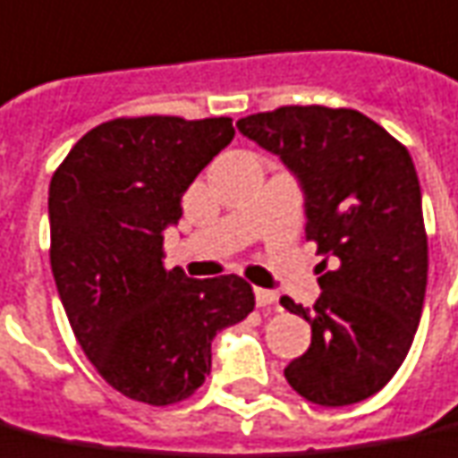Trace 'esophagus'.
Returning a JSON list of instances; mask_svg holds the SVG:
<instances>
[{"mask_svg":"<svg viewBox=\"0 0 458 458\" xmlns=\"http://www.w3.org/2000/svg\"><path fill=\"white\" fill-rule=\"evenodd\" d=\"M255 301L259 308H272V306H276L279 296H276V293L269 289H255Z\"/></svg>","mask_w":458,"mask_h":458,"instance_id":"obj_1","label":"esophagus"}]
</instances>
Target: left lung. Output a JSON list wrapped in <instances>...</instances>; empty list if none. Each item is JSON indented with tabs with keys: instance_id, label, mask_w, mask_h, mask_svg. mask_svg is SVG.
I'll return each mask as SVG.
<instances>
[{
	"instance_id": "obj_1",
	"label": "left lung",
	"mask_w": 458,
	"mask_h": 458,
	"mask_svg": "<svg viewBox=\"0 0 458 458\" xmlns=\"http://www.w3.org/2000/svg\"><path fill=\"white\" fill-rule=\"evenodd\" d=\"M238 131L296 177L306 240L325 255L313 310L281 298L313 330L284 376L315 405L367 401L408 357L425 303L428 235L412 157L352 108L281 106L240 118Z\"/></svg>"
}]
</instances>
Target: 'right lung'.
<instances>
[{
  "label": "right lung",
  "instance_id": "add662e5",
  "mask_svg": "<svg viewBox=\"0 0 458 458\" xmlns=\"http://www.w3.org/2000/svg\"><path fill=\"white\" fill-rule=\"evenodd\" d=\"M235 138L233 118H116L77 140L50 179V267L72 333L106 384L169 405L211 374V342L255 293L235 274L162 264L182 196Z\"/></svg>",
  "mask_w": 458,
  "mask_h": 458
}]
</instances>
